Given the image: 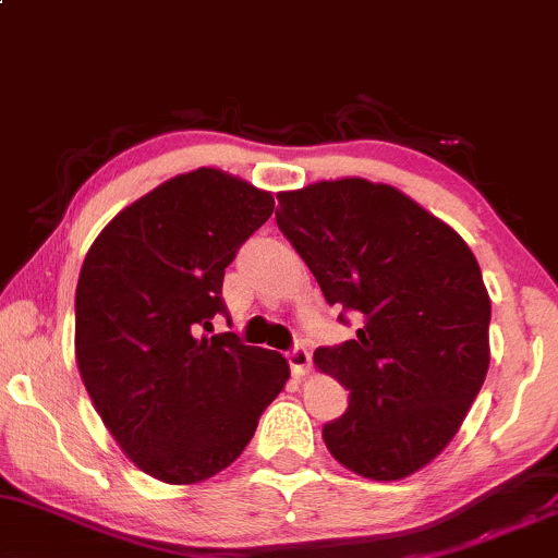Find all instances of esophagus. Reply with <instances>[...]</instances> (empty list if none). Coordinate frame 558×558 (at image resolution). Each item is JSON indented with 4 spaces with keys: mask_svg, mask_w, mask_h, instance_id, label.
Returning a JSON list of instances; mask_svg holds the SVG:
<instances>
[{
    "mask_svg": "<svg viewBox=\"0 0 558 558\" xmlns=\"http://www.w3.org/2000/svg\"><path fill=\"white\" fill-rule=\"evenodd\" d=\"M288 364H291V372L296 374V377H304L308 372V366H312V353H308V348L304 345H293L291 351L286 353Z\"/></svg>",
    "mask_w": 558,
    "mask_h": 558,
    "instance_id": "obj_1",
    "label": "esophagus"
}]
</instances>
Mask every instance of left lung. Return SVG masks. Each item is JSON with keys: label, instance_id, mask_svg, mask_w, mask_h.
<instances>
[{"label": "left lung", "instance_id": "left-lung-1", "mask_svg": "<svg viewBox=\"0 0 558 558\" xmlns=\"http://www.w3.org/2000/svg\"><path fill=\"white\" fill-rule=\"evenodd\" d=\"M278 203V228L327 304L364 322L355 340L314 353L351 389L322 439L348 471L405 478L452 441L486 379L492 301L478 259L454 228L389 184L317 181Z\"/></svg>", "mask_w": 558, "mask_h": 558}]
</instances>
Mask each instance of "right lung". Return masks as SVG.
Here are the masks:
<instances>
[{"instance_id":"obj_1","label":"right lung","mask_w":558,"mask_h":558,"mask_svg":"<svg viewBox=\"0 0 558 558\" xmlns=\"http://www.w3.org/2000/svg\"><path fill=\"white\" fill-rule=\"evenodd\" d=\"M275 199L220 169L181 173L124 207L85 254L75 355L93 405L140 471L213 478L244 452L288 361L210 332L223 275Z\"/></svg>"}]
</instances>
